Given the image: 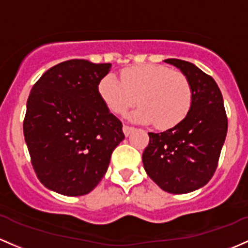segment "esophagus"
Wrapping results in <instances>:
<instances>
[{
  "instance_id": "34e87169",
  "label": "esophagus",
  "mask_w": 248,
  "mask_h": 248,
  "mask_svg": "<svg viewBox=\"0 0 248 248\" xmlns=\"http://www.w3.org/2000/svg\"><path fill=\"white\" fill-rule=\"evenodd\" d=\"M122 131H124L126 137H128V135L131 134L133 131H134V128H133V127H131V126H127V124H124V126L122 127Z\"/></svg>"
}]
</instances>
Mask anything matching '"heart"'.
<instances>
[{
	"instance_id": "b5f03b06",
	"label": "heart",
	"mask_w": 248,
	"mask_h": 248,
	"mask_svg": "<svg viewBox=\"0 0 248 248\" xmlns=\"http://www.w3.org/2000/svg\"><path fill=\"white\" fill-rule=\"evenodd\" d=\"M98 93L113 113L124 115L134 107L132 120L155 122L158 128L176 126L186 116L192 102V90L186 76L164 65L142 64L126 67L120 80L113 74L98 83Z\"/></svg>"
}]
</instances>
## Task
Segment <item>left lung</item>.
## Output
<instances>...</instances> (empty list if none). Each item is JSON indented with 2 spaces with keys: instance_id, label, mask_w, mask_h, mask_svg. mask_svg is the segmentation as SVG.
I'll list each match as a JSON object with an SVG mask.
<instances>
[{
  "instance_id": "left-lung-1",
  "label": "left lung",
  "mask_w": 248,
  "mask_h": 248,
  "mask_svg": "<svg viewBox=\"0 0 248 248\" xmlns=\"http://www.w3.org/2000/svg\"><path fill=\"white\" fill-rule=\"evenodd\" d=\"M164 62L186 75L192 102L176 126L148 133L142 163L146 173L164 191L187 194L212 179L227 135V115L222 93L212 77L189 62L173 58Z\"/></svg>"
}]
</instances>
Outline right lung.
Wrapping results in <instances>:
<instances>
[{
	"mask_svg": "<svg viewBox=\"0 0 248 248\" xmlns=\"http://www.w3.org/2000/svg\"><path fill=\"white\" fill-rule=\"evenodd\" d=\"M111 64L84 59L62 62L33 85L27 100L23 134L33 169L47 189L82 196L108 170L122 140V124L98 93Z\"/></svg>",
	"mask_w": 248,
	"mask_h": 248,
	"instance_id": "add662e5",
	"label": "right lung"
}]
</instances>
